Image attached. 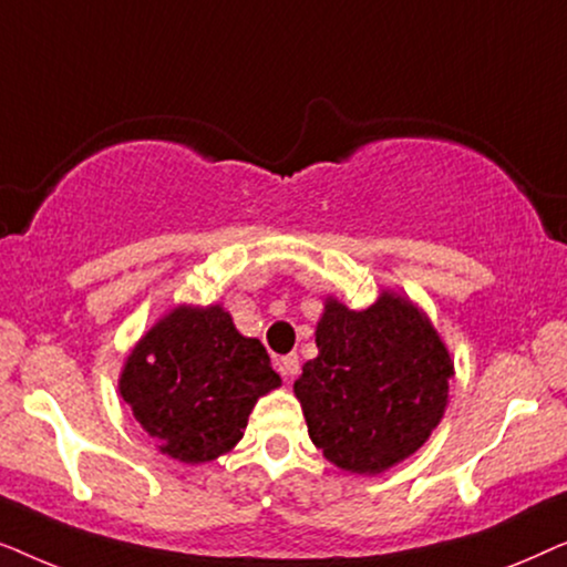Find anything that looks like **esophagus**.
Wrapping results in <instances>:
<instances>
[{
	"instance_id": "esophagus-1",
	"label": "esophagus",
	"mask_w": 567,
	"mask_h": 567,
	"mask_svg": "<svg viewBox=\"0 0 567 567\" xmlns=\"http://www.w3.org/2000/svg\"><path fill=\"white\" fill-rule=\"evenodd\" d=\"M278 371H281L284 379H293L299 374V355L297 353H289V355H281V359L276 361Z\"/></svg>"
}]
</instances>
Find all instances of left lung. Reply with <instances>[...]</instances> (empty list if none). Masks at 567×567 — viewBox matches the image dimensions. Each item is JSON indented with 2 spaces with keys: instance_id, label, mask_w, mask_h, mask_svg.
I'll list each match as a JSON object with an SVG mask.
<instances>
[{
  "instance_id": "8db88e82",
  "label": "left lung",
  "mask_w": 567,
  "mask_h": 567,
  "mask_svg": "<svg viewBox=\"0 0 567 567\" xmlns=\"http://www.w3.org/2000/svg\"><path fill=\"white\" fill-rule=\"evenodd\" d=\"M315 343L293 394L324 460L379 475L429 441L449 405L454 361L421 307L390 289L361 312L328 297Z\"/></svg>"
}]
</instances>
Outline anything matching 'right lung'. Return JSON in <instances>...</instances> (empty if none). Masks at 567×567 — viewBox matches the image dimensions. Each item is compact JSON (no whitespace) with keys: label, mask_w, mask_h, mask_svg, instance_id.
Here are the masks:
<instances>
[{"label":"right lung","mask_w":567,"mask_h":567,"mask_svg":"<svg viewBox=\"0 0 567 567\" xmlns=\"http://www.w3.org/2000/svg\"><path fill=\"white\" fill-rule=\"evenodd\" d=\"M281 386L258 338L221 305H177L131 348L118 392L162 454L204 464L231 452L262 394Z\"/></svg>","instance_id":"add662e5"}]
</instances>
